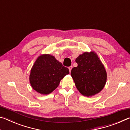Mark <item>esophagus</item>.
<instances>
[{
  "instance_id": "1",
  "label": "esophagus",
  "mask_w": 130,
  "mask_h": 130,
  "mask_svg": "<svg viewBox=\"0 0 130 130\" xmlns=\"http://www.w3.org/2000/svg\"><path fill=\"white\" fill-rule=\"evenodd\" d=\"M69 68V72H71V70H72V66H70V67H69V68Z\"/></svg>"
}]
</instances>
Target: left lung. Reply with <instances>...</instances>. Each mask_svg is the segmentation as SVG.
<instances>
[{
    "mask_svg": "<svg viewBox=\"0 0 130 130\" xmlns=\"http://www.w3.org/2000/svg\"><path fill=\"white\" fill-rule=\"evenodd\" d=\"M77 67L72 68L71 76L78 91L84 96L94 95L104 88L107 73L95 53L85 52L76 59Z\"/></svg>",
    "mask_w": 130,
    "mask_h": 130,
    "instance_id": "left-lung-1",
    "label": "left lung"
}]
</instances>
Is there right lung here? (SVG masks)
Wrapping results in <instances>:
<instances>
[{"label":"right lung","mask_w":130,"mask_h":130,"mask_svg":"<svg viewBox=\"0 0 130 130\" xmlns=\"http://www.w3.org/2000/svg\"><path fill=\"white\" fill-rule=\"evenodd\" d=\"M69 70L50 54L39 56L31 70L30 83L35 91L43 94H49L57 88L60 81Z\"/></svg>","instance_id":"add662e5"}]
</instances>
